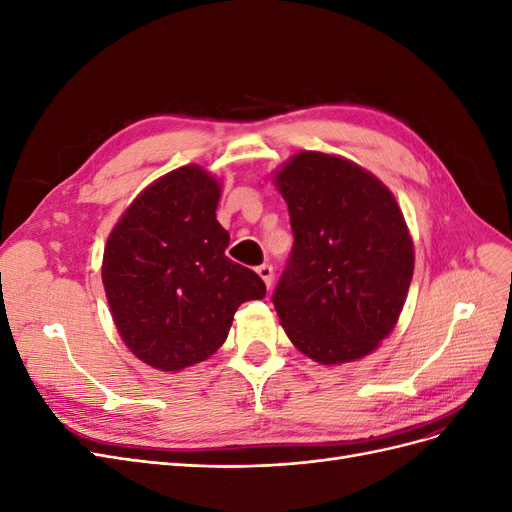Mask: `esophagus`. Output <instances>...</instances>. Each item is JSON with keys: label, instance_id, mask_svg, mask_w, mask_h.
I'll return each mask as SVG.
<instances>
[{"label": "esophagus", "instance_id": "1", "mask_svg": "<svg viewBox=\"0 0 512 512\" xmlns=\"http://www.w3.org/2000/svg\"><path fill=\"white\" fill-rule=\"evenodd\" d=\"M256 271L262 277V282L267 284V288H271V284H273V267L269 265V262H265V265H260Z\"/></svg>", "mask_w": 512, "mask_h": 512}]
</instances>
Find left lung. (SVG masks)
<instances>
[{
	"label": "left lung",
	"mask_w": 512,
	"mask_h": 512,
	"mask_svg": "<svg viewBox=\"0 0 512 512\" xmlns=\"http://www.w3.org/2000/svg\"><path fill=\"white\" fill-rule=\"evenodd\" d=\"M292 250L273 305L292 344L322 365L376 350L404 307L414 250L393 194L348 160L294 156L275 177Z\"/></svg>",
	"instance_id": "left-lung-1"
}]
</instances>
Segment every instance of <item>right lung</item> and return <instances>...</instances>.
I'll use <instances>...</instances> for the list:
<instances>
[{
	"mask_svg": "<svg viewBox=\"0 0 512 512\" xmlns=\"http://www.w3.org/2000/svg\"><path fill=\"white\" fill-rule=\"evenodd\" d=\"M218 200L203 168H177L134 200L106 241L102 282L117 331L156 369L205 361L237 307L267 294L258 273L226 256Z\"/></svg>",
	"mask_w": 512,
	"mask_h": 512,
	"instance_id": "obj_1",
	"label": "right lung"
}]
</instances>
